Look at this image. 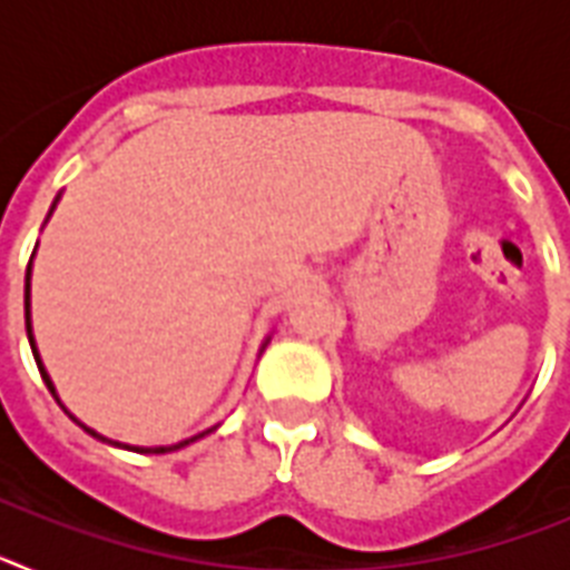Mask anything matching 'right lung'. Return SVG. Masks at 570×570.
<instances>
[{
    "label": "right lung",
    "instance_id": "right-lung-1",
    "mask_svg": "<svg viewBox=\"0 0 570 570\" xmlns=\"http://www.w3.org/2000/svg\"><path fill=\"white\" fill-rule=\"evenodd\" d=\"M57 203H59V196H57V199H53V205H50V214H53V208H57ZM50 214H48V216H50ZM45 223H48V219H45ZM33 254H37V248H33ZM30 265H33V256H30V262H28V274H24V328H28V342H30V351H33V360H37L39 374H42L45 385H48V391H50V394H53V400H57L59 405H62V400H59V394H57V387H53V382H50L48 371H45V365H42V356H39V351H37V340H33V331H30ZM265 345H268V342H265ZM265 345H262V351H265ZM62 411H65V414L70 416V420L77 422L79 428H82L85 434L94 436V440L108 442V445H114V448H128V451H136V454H170V451H179V448L190 445V442L203 440L205 434H210V431H216V428H208V431H203V434L190 436V440L176 442V445H159V448H130V445H122V442H114V440H108V436L97 434V431H94V428H88V425H85V422H79L77 416L70 414V411H68V407H65V405H62Z\"/></svg>",
    "mask_w": 570,
    "mask_h": 570
}]
</instances>
